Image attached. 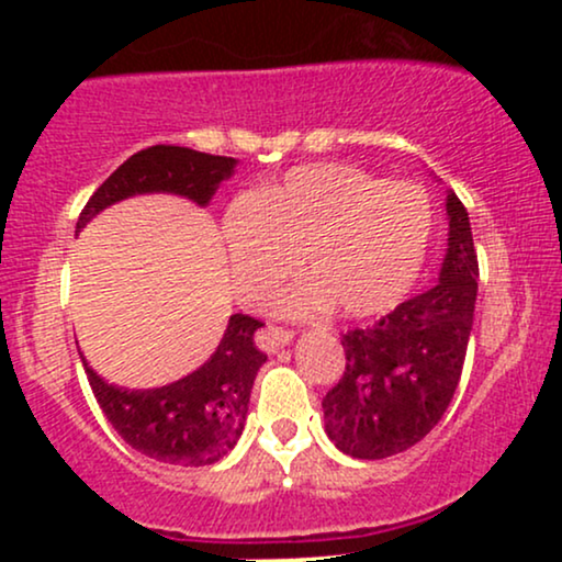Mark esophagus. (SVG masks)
<instances>
[{"instance_id": "34e87169", "label": "esophagus", "mask_w": 562, "mask_h": 562, "mask_svg": "<svg viewBox=\"0 0 562 562\" xmlns=\"http://www.w3.org/2000/svg\"><path fill=\"white\" fill-rule=\"evenodd\" d=\"M290 340H293V333L290 330H282V327H263L259 338H256V344H259L263 351L274 353L280 351V348H285Z\"/></svg>"}]
</instances>
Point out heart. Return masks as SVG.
Here are the masks:
<instances>
[{
	"label": "heart",
	"instance_id": "1",
	"mask_svg": "<svg viewBox=\"0 0 562 562\" xmlns=\"http://www.w3.org/2000/svg\"><path fill=\"white\" fill-rule=\"evenodd\" d=\"M434 209L420 187L380 182L346 164H312L229 203L222 218L232 293L261 306L299 267L308 280L274 301L282 317L330 306L340 317L391 312L420 277Z\"/></svg>",
	"mask_w": 562,
	"mask_h": 562
}]
</instances>
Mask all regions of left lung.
I'll list each match as a JSON object with an SVG mask.
<instances>
[{
  "label": "left lung",
  "instance_id": "1",
  "mask_svg": "<svg viewBox=\"0 0 562 562\" xmlns=\"http://www.w3.org/2000/svg\"><path fill=\"white\" fill-rule=\"evenodd\" d=\"M447 254L438 282L364 330L344 335L346 370L322 398L325 434L344 454L385 460L423 441L460 383L479 256L465 205L447 190Z\"/></svg>",
  "mask_w": 562,
  "mask_h": 562
}]
</instances>
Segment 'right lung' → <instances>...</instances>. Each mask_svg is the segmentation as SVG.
Segmentation results:
<instances>
[{
  "instance_id": "1",
  "label": "right lung",
  "mask_w": 562,
  "mask_h": 562,
  "mask_svg": "<svg viewBox=\"0 0 562 562\" xmlns=\"http://www.w3.org/2000/svg\"><path fill=\"white\" fill-rule=\"evenodd\" d=\"M237 160L177 145L134 153L83 205L76 232L97 214L134 195H179L211 203L218 184L235 173ZM261 322L232 314L216 351L190 375L160 389H124L97 375L81 353L83 372L108 423L132 449L169 465H214L235 449L248 417L256 372L267 357L254 346Z\"/></svg>"
}]
</instances>
